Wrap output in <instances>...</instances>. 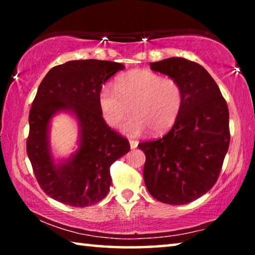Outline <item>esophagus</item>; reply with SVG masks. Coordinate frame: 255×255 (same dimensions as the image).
Here are the masks:
<instances>
[{"mask_svg":"<svg viewBox=\"0 0 255 255\" xmlns=\"http://www.w3.org/2000/svg\"><path fill=\"white\" fill-rule=\"evenodd\" d=\"M129 145H130V148L133 149V148H136L137 146H138V141L131 139V140H129Z\"/></svg>","mask_w":255,"mask_h":255,"instance_id":"34e87169","label":"esophagus"}]
</instances>
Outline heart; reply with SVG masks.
<instances>
[{
  "label": "heart",
  "instance_id": "b5f03b06",
  "mask_svg": "<svg viewBox=\"0 0 255 255\" xmlns=\"http://www.w3.org/2000/svg\"><path fill=\"white\" fill-rule=\"evenodd\" d=\"M184 101L178 81L148 70H137L118 80L116 89L106 85L99 96L103 119L116 127L130 111L133 115L120 129L127 135H140L148 129L154 133L169 130L178 120Z\"/></svg>",
  "mask_w": 255,
  "mask_h": 255
}]
</instances>
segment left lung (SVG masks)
I'll return each instance as SVG.
<instances>
[{
    "label": "left lung",
    "instance_id": "left-lung-1",
    "mask_svg": "<svg viewBox=\"0 0 255 255\" xmlns=\"http://www.w3.org/2000/svg\"><path fill=\"white\" fill-rule=\"evenodd\" d=\"M153 71L178 81L183 107L171 130L138 145L146 162L144 181L155 199L185 205L214 187L230 146V114L213 77L199 64L181 57L150 63Z\"/></svg>",
    "mask_w": 255,
    "mask_h": 255
}]
</instances>
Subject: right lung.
Segmentation results:
<instances>
[{
  "mask_svg": "<svg viewBox=\"0 0 255 255\" xmlns=\"http://www.w3.org/2000/svg\"><path fill=\"white\" fill-rule=\"evenodd\" d=\"M125 66L109 60H71L47 73L29 114L27 153L38 183L50 198L88 207L107 196L110 166L130 149L126 138L108 127L99 106L102 84ZM67 113L76 120L78 140L68 158L51 149V122Z\"/></svg>",
  "mask_w": 255,
  "mask_h": 255,
  "instance_id": "1",
  "label": "right lung"
}]
</instances>
